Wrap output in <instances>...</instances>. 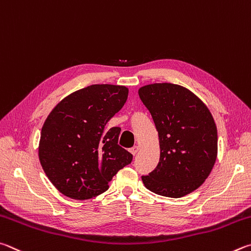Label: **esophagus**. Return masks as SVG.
<instances>
[{
	"mask_svg": "<svg viewBox=\"0 0 251 251\" xmlns=\"http://www.w3.org/2000/svg\"><path fill=\"white\" fill-rule=\"evenodd\" d=\"M130 152L132 153L133 155H135V154H137V153L139 152V147H133V148L130 150Z\"/></svg>",
	"mask_w": 251,
	"mask_h": 251,
	"instance_id": "obj_1",
	"label": "esophagus"
}]
</instances>
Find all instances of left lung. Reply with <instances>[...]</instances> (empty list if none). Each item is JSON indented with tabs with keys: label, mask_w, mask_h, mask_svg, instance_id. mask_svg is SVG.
Returning a JSON list of instances; mask_svg holds the SVG:
<instances>
[{
	"label": "left lung",
	"mask_w": 251,
	"mask_h": 251,
	"mask_svg": "<svg viewBox=\"0 0 251 251\" xmlns=\"http://www.w3.org/2000/svg\"><path fill=\"white\" fill-rule=\"evenodd\" d=\"M139 97L159 134L160 161L142 182L157 195L178 199L197 190L217 159V128L203 101L170 82L146 85Z\"/></svg>",
	"instance_id": "8db88e82"
}]
</instances>
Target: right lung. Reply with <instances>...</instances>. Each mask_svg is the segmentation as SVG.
<instances>
[{
	"instance_id": "add662e5",
	"label": "right lung",
	"mask_w": 251,
	"mask_h": 251,
	"mask_svg": "<svg viewBox=\"0 0 251 251\" xmlns=\"http://www.w3.org/2000/svg\"><path fill=\"white\" fill-rule=\"evenodd\" d=\"M125 86L91 85L65 97L48 114L41 131L38 157L57 190L73 200L102 194L133 156L118 144L121 129L108 121L128 99Z\"/></svg>"
}]
</instances>
